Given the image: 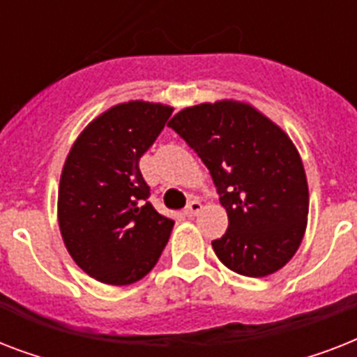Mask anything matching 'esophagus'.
<instances>
[{"mask_svg":"<svg viewBox=\"0 0 357 357\" xmlns=\"http://www.w3.org/2000/svg\"><path fill=\"white\" fill-rule=\"evenodd\" d=\"M202 211V204L198 200H192L189 204V206H187V209H185V215H187V217H196V215H198V213Z\"/></svg>","mask_w":357,"mask_h":357,"instance_id":"1","label":"esophagus"}]
</instances>
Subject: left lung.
I'll list each match as a JSON object with an SVG mask.
<instances>
[{"mask_svg":"<svg viewBox=\"0 0 357 357\" xmlns=\"http://www.w3.org/2000/svg\"><path fill=\"white\" fill-rule=\"evenodd\" d=\"M168 128L198 153L226 207L228 229L213 241L218 259L248 278L287 265L310 211L304 165L287 133L234 100L183 109Z\"/></svg>","mask_w":357,"mask_h":357,"instance_id":"8db88e82","label":"left lung"}]
</instances>
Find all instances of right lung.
<instances>
[{"label":"right lung","instance_id":"obj_1","mask_svg":"<svg viewBox=\"0 0 357 357\" xmlns=\"http://www.w3.org/2000/svg\"><path fill=\"white\" fill-rule=\"evenodd\" d=\"M170 114L162 103H119L70 148L59 183V228L72 259L98 282H139L167 246L174 220L148 202L139 161Z\"/></svg>","mask_w":357,"mask_h":357}]
</instances>
